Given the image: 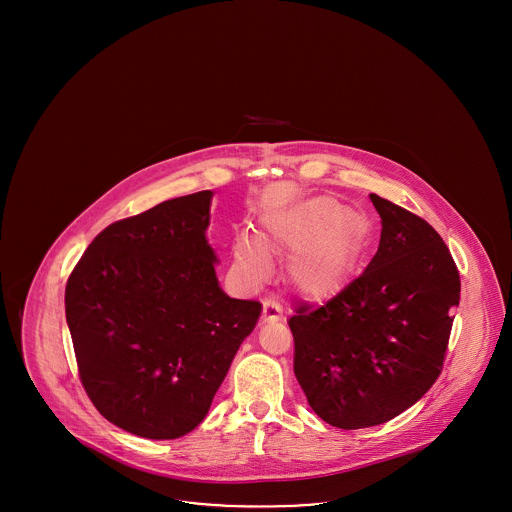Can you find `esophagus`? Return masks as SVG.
Segmentation results:
<instances>
[{
    "label": "esophagus",
    "instance_id": "esophagus-1",
    "mask_svg": "<svg viewBox=\"0 0 512 512\" xmlns=\"http://www.w3.org/2000/svg\"><path fill=\"white\" fill-rule=\"evenodd\" d=\"M263 322H276V320H280L282 318V307H280V303H276L274 299H267V301H263Z\"/></svg>",
    "mask_w": 512,
    "mask_h": 512
}]
</instances>
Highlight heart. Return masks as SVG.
I'll return each mask as SVG.
<instances>
[{
	"instance_id": "obj_1",
	"label": "heart",
	"mask_w": 512,
	"mask_h": 512,
	"mask_svg": "<svg viewBox=\"0 0 512 512\" xmlns=\"http://www.w3.org/2000/svg\"><path fill=\"white\" fill-rule=\"evenodd\" d=\"M365 215L345 209L340 199L318 195L301 201L272 222L265 249L293 253L288 278L311 301H326L347 286L365 242ZM265 249L249 238L234 244V267L247 286L268 278Z\"/></svg>"
}]
</instances>
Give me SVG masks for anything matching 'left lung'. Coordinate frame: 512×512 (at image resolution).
Listing matches in <instances>:
<instances>
[{"label": "left lung", "instance_id": "8db88e82", "mask_svg": "<svg viewBox=\"0 0 512 512\" xmlns=\"http://www.w3.org/2000/svg\"><path fill=\"white\" fill-rule=\"evenodd\" d=\"M380 245L365 272L318 309L290 318L293 372L311 409L341 430L384 424L434 386L461 299L438 232L370 194Z\"/></svg>", "mask_w": 512, "mask_h": 512}]
</instances>
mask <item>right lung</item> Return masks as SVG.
I'll return each instance as SVG.
<instances>
[{
	"label": "right lung",
	"instance_id": "obj_1",
	"mask_svg": "<svg viewBox=\"0 0 512 512\" xmlns=\"http://www.w3.org/2000/svg\"><path fill=\"white\" fill-rule=\"evenodd\" d=\"M211 197H176L109 224L67 282L82 386L109 422L140 438L194 430L263 309L219 286L205 238Z\"/></svg>",
	"mask_w": 512,
	"mask_h": 512
}]
</instances>
